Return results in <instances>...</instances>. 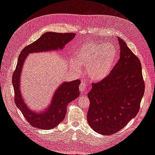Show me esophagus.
Returning a JSON list of instances; mask_svg holds the SVG:
<instances>
[{
	"label": "esophagus",
	"mask_w": 155,
	"mask_h": 155,
	"mask_svg": "<svg viewBox=\"0 0 155 155\" xmlns=\"http://www.w3.org/2000/svg\"><path fill=\"white\" fill-rule=\"evenodd\" d=\"M79 90H80V91L81 92H86V87H85V83L81 82V83L80 84V85H79Z\"/></svg>",
	"instance_id": "34e87169"
}]
</instances>
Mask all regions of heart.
Returning <instances> with one entry per match:
<instances>
[{
  "label": "heart",
  "mask_w": 155,
  "mask_h": 155,
  "mask_svg": "<svg viewBox=\"0 0 155 155\" xmlns=\"http://www.w3.org/2000/svg\"><path fill=\"white\" fill-rule=\"evenodd\" d=\"M116 48L110 43H88L77 50L76 61L81 67H85L88 78L92 81L104 80L113 68L117 59ZM74 68L79 67L74 64Z\"/></svg>",
  "instance_id": "heart-1"
}]
</instances>
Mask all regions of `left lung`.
Masks as SVG:
<instances>
[{"label":"left lung","mask_w":155,"mask_h":155,"mask_svg":"<svg viewBox=\"0 0 155 155\" xmlns=\"http://www.w3.org/2000/svg\"><path fill=\"white\" fill-rule=\"evenodd\" d=\"M118 39L119 60L105 79L92 83L88 93V123L94 130L103 135L118 132L134 118L144 94L140 60L122 39Z\"/></svg>","instance_id":"left-lung-1"}]
</instances>
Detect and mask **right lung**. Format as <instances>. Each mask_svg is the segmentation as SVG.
Instances as JSON below:
<instances>
[{"mask_svg":"<svg viewBox=\"0 0 155 155\" xmlns=\"http://www.w3.org/2000/svg\"><path fill=\"white\" fill-rule=\"evenodd\" d=\"M76 34L72 33L61 34L46 32L34 43L23 49L18 59L17 67L12 77L15 92V102L23 116L30 124L35 128L50 130L58 126L66 116L68 104L79 96V79L64 81L55 89L50 103L45 109L36 111L27 105L23 97L21 88V78L26 59L30 54L48 52L62 50Z\"/></svg>","mask_w":155,"mask_h":155,"instance_id":"right-lung-1","label":"right lung"}]
</instances>
